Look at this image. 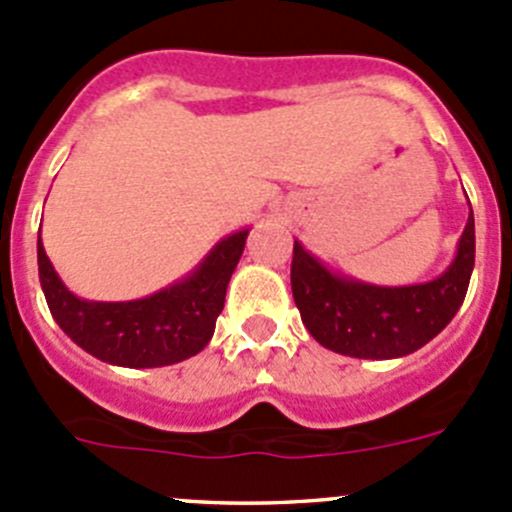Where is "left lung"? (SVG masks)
Wrapping results in <instances>:
<instances>
[{"instance_id":"8db88e82","label":"left lung","mask_w":512,"mask_h":512,"mask_svg":"<svg viewBox=\"0 0 512 512\" xmlns=\"http://www.w3.org/2000/svg\"><path fill=\"white\" fill-rule=\"evenodd\" d=\"M473 262V210L451 267L423 285L379 287L334 275L294 240V304L304 327L322 347L356 359H399L431 342L456 317L466 299Z\"/></svg>"}]
</instances>
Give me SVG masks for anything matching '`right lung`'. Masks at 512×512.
Masks as SVG:
<instances>
[{"label":"right lung","instance_id":"add662e5","mask_svg":"<svg viewBox=\"0 0 512 512\" xmlns=\"http://www.w3.org/2000/svg\"><path fill=\"white\" fill-rule=\"evenodd\" d=\"M250 230L223 237L185 280L133 302H89L66 289L36 242L39 280L51 317L96 359L128 369L178 364L208 347L223 312L227 282Z\"/></svg>","mask_w":512,"mask_h":512}]
</instances>
